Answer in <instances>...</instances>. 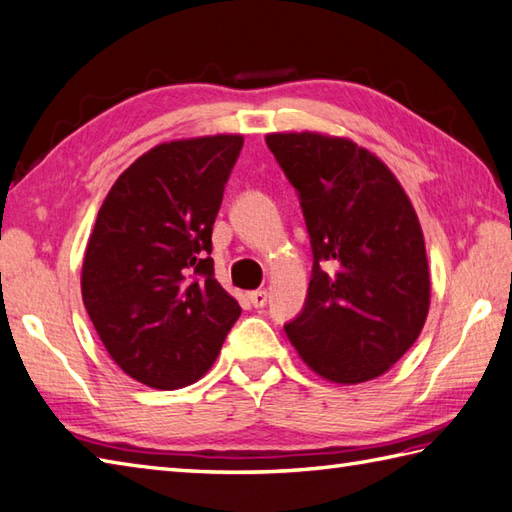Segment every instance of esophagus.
<instances>
[{
	"mask_svg": "<svg viewBox=\"0 0 512 512\" xmlns=\"http://www.w3.org/2000/svg\"><path fill=\"white\" fill-rule=\"evenodd\" d=\"M248 301L253 308H264L268 303V292L266 290H253L248 292Z\"/></svg>",
	"mask_w": 512,
	"mask_h": 512,
	"instance_id": "esophagus-1",
	"label": "esophagus"
}]
</instances>
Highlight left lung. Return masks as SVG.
<instances>
[{"instance_id": "8db88e82", "label": "left lung", "mask_w": 512, "mask_h": 512, "mask_svg": "<svg viewBox=\"0 0 512 512\" xmlns=\"http://www.w3.org/2000/svg\"><path fill=\"white\" fill-rule=\"evenodd\" d=\"M297 189L312 244L306 306L284 325L312 372L341 385L394 365L427 321L431 279L424 237L394 173L350 138L268 134Z\"/></svg>"}]
</instances>
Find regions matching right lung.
<instances>
[{"mask_svg": "<svg viewBox=\"0 0 512 512\" xmlns=\"http://www.w3.org/2000/svg\"><path fill=\"white\" fill-rule=\"evenodd\" d=\"M244 136L156 145L107 193L81 295L105 350L154 389L195 383L242 314L213 277L211 233Z\"/></svg>", "mask_w": 512, "mask_h": 512, "instance_id": "obj_1", "label": "right lung"}]
</instances>
